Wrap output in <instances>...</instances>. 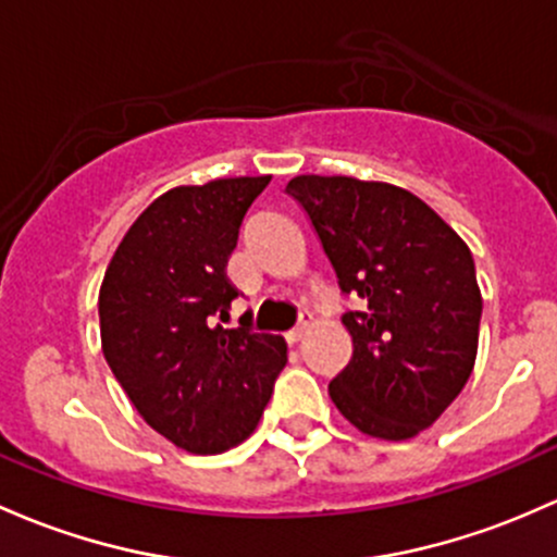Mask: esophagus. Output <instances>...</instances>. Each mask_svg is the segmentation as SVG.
<instances>
[{
  "label": "esophagus",
  "mask_w": 557,
  "mask_h": 557,
  "mask_svg": "<svg viewBox=\"0 0 557 557\" xmlns=\"http://www.w3.org/2000/svg\"><path fill=\"white\" fill-rule=\"evenodd\" d=\"M309 327H312V318H309V314H304L301 323H298V325L294 327V331L288 333V344H298V342H301V338L309 333Z\"/></svg>",
  "instance_id": "obj_1"
}]
</instances>
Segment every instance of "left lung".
<instances>
[{
	"mask_svg": "<svg viewBox=\"0 0 557 557\" xmlns=\"http://www.w3.org/2000/svg\"><path fill=\"white\" fill-rule=\"evenodd\" d=\"M301 205L344 294L352 360L327 384L362 435L408 441L435 424L475 368L480 296L470 248L408 189L352 175H296Z\"/></svg>",
	"mask_w": 557,
	"mask_h": 557,
	"instance_id": "left-lung-1",
	"label": "left lung"
}]
</instances>
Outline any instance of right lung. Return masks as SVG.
I'll return each mask as SVG.
<instances>
[{"label": "right lung", "instance_id": "obj_1", "mask_svg": "<svg viewBox=\"0 0 557 557\" xmlns=\"http://www.w3.org/2000/svg\"><path fill=\"white\" fill-rule=\"evenodd\" d=\"M269 181L239 175L160 195L116 245L98 290L111 373L146 424L189 454H224L253 435L288 355L283 336L218 323L237 298L226 261Z\"/></svg>", "mask_w": 557, "mask_h": 557}]
</instances>
